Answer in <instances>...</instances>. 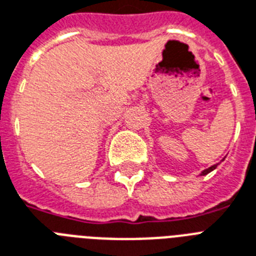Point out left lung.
Listing matches in <instances>:
<instances>
[{"label": "left lung", "instance_id": "8db88e82", "mask_svg": "<svg viewBox=\"0 0 256 256\" xmlns=\"http://www.w3.org/2000/svg\"><path fill=\"white\" fill-rule=\"evenodd\" d=\"M218 165H220V164H216V165H212V166L208 168V169H205V170H202L201 172V176H205V174H208V173H210V172L214 170V169H216V168L218 166Z\"/></svg>", "mask_w": 256, "mask_h": 256}]
</instances>
